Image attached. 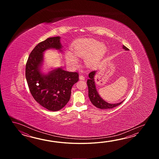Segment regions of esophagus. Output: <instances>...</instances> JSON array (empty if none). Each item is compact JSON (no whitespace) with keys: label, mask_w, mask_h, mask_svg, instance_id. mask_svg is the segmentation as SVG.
I'll return each mask as SVG.
<instances>
[{"label":"esophagus","mask_w":159,"mask_h":159,"mask_svg":"<svg viewBox=\"0 0 159 159\" xmlns=\"http://www.w3.org/2000/svg\"><path fill=\"white\" fill-rule=\"evenodd\" d=\"M79 78H80V80H84V75H80V77H79Z\"/></svg>","instance_id":"1"}]
</instances>
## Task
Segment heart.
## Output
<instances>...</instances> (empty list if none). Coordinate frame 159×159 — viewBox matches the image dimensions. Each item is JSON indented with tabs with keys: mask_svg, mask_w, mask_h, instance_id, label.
<instances>
[{
	"mask_svg": "<svg viewBox=\"0 0 159 159\" xmlns=\"http://www.w3.org/2000/svg\"><path fill=\"white\" fill-rule=\"evenodd\" d=\"M71 49L78 57H84V62L89 68H95L98 65L107 51V48L103 43L93 39H83L74 43ZM74 54V55H75ZM71 52H66V59L68 63L76 65L78 60Z\"/></svg>",
	"mask_w": 159,
	"mask_h": 159,
	"instance_id": "heart-1",
	"label": "heart"
}]
</instances>
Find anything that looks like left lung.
Masks as SVG:
<instances>
[{"instance_id":"obj_1","label":"left lung","mask_w":159,"mask_h":159,"mask_svg":"<svg viewBox=\"0 0 159 159\" xmlns=\"http://www.w3.org/2000/svg\"><path fill=\"white\" fill-rule=\"evenodd\" d=\"M123 48L125 51H129V49L125 45H123ZM95 70L92 71L89 75V79L87 81L88 90H89V97L93 105L97 107V108L101 109H110L114 108L119 105H120L122 101L117 103H109L107 102L104 101L102 98L99 96L97 92L95 84L94 76L96 73Z\"/></svg>"}]
</instances>
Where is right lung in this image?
I'll return each instance as SVG.
<instances>
[{
    "label": "right lung",
    "mask_w": 159,
    "mask_h": 159,
    "mask_svg": "<svg viewBox=\"0 0 159 159\" xmlns=\"http://www.w3.org/2000/svg\"><path fill=\"white\" fill-rule=\"evenodd\" d=\"M60 37H50L37 44L31 52L25 67V77L35 101L49 111H56L67 104L73 85L78 81L77 72L58 68L44 75L41 71L44 52L55 49L62 52Z\"/></svg>",
    "instance_id": "1"
}]
</instances>
